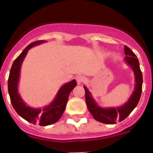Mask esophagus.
<instances>
[{
    "instance_id": "obj_1",
    "label": "esophagus",
    "mask_w": 153,
    "mask_h": 153,
    "mask_svg": "<svg viewBox=\"0 0 153 153\" xmlns=\"http://www.w3.org/2000/svg\"><path fill=\"white\" fill-rule=\"evenodd\" d=\"M76 82H77L78 84H80V83H83L85 81V77L82 75H78L76 77Z\"/></svg>"
}]
</instances>
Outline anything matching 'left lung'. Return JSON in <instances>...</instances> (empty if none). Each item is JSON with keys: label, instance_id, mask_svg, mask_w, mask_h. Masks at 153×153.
Wrapping results in <instances>:
<instances>
[{"label": "left lung", "instance_id": "obj_1", "mask_svg": "<svg viewBox=\"0 0 153 153\" xmlns=\"http://www.w3.org/2000/svg\"><path fill=\"white\" fill-rule=\"evenodd\" d=\"M124 51L126 55L124 62L132 68L135 76V82H136L134 91L132 92V95L125 104L117 107H101L96 102L95 100L91 95V93L86 88V86H83L87 109L93 115V118L98 122L102 123L115 124L117 121L121 122L125 120L137 106L141 97L143 74L140 67V62L138 60L136 54L129 47L125 46Z\"/></svg>", "mask_w": 153, "mask_h": 153}]
</instances>
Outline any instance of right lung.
Returning a JSON list of instances; mask_svg holds the SVG:
<instances>
[{
	"label": "right lung",
	"instance_id": "obj_1",
	"mask_svg": "<svg viewBox=\"0 0 153 153\" xmlns=\"http://www.w3.org/2000/svg\"><path fill=\"white\" fill-rule=\"evenodd\" d=\"M45 42V40H37L29 44L13 61L8 78V93L12 106L17 114L30 123H39L40 126H44L55 123L60 120L66 109L70 92L76 86L75 79L65 83L58 90L53 100L44 108L30 107L24 102L18 93L21 65L31 47Z\"/></svg>",
	"mask_w": 153,
	"mask_h": 153
}]
</instances>
